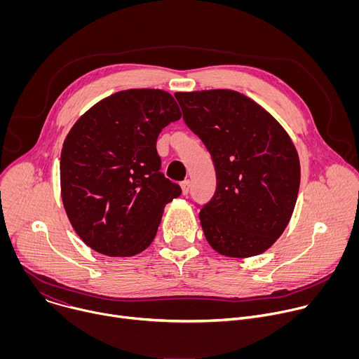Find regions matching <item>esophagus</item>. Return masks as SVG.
Segmentation results:
<instances>
[{"label": "esophagus", "mask_w": 359, "mask_h": 359, "mask_svg": "<svg viewBox=\"0 0 359 359\" xmlns=\"http://www.w3.org/2000/svg\"><path fill=\"white\" fill-rule=\"evenodd\" d=\"M190 186H191V182H190V180H184V182H182V183H180V187H182L183 194H187V193H189Z\"/></svg>", "instance_id": "1"}]
</instances>
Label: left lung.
I'll list each match as a JSON object with an SVG mask.
<instances>
[{
    "instance_id": "8db88e82",
    "label": "left lung",
    "mask_w": 359,
    "mask_h": 359,
    "mask_svg": "<svg viewBox=\"0 0 359 359\" xmlns=\"http://www.w3.org/2000/svg\"><path fill=\"white\" fill-rule=\"evenodd\" d=\"M187 128L215 163L217 186L198 217L209 244L252 257L287 227L299 189V161L283 126L250 97L227 89L175 95Z\"/></svg>"
}]
</instances>
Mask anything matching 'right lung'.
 Here are the masks:
<instances>
[{
	"mask_svg": "<svg viewBox=\"0 0 359 359\" xmlns=\"http://www.w3.org/2000/svg\"><path fill=\"white\" fill-rule=\"evenodd\" d=\"M173 96L128 89L102 99L69 130L61 153L64 208L92 250L130 257L153 241L182 189L161 172L159 133L180 119Z\"/></svg>",
	"mask_w": 359,
	"mask_h": 359,
	"instance_id": "right-lung-1",
	"label": "right lung"
}]
</instances>
